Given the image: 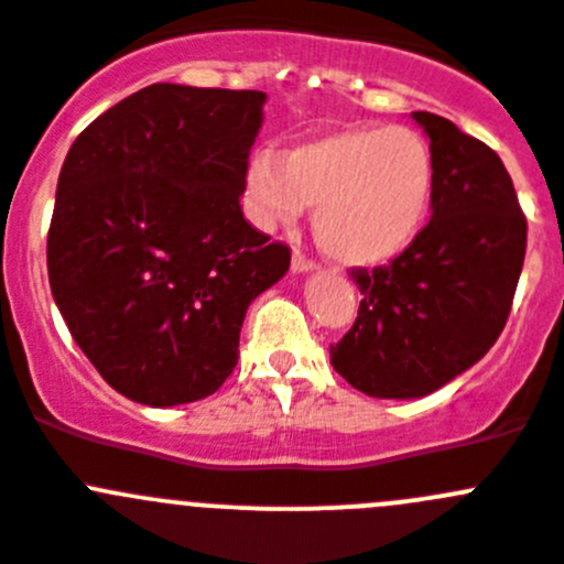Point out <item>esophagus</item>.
Segmentation results:
<instances>
[{
    "label": "esophagus",
    "instance_id": "34e87169",
    "mask_svg": "<svg viewBox=\"0 0 564 564\" xmlns=\"http://www.w3.org/2000/svg\"><path fill=\"white\" fill-rule=\"evenodd\" d=\"M314 267H317V261H312V258L303 256L300 250L292 256V270L294 272H308V270H314Z\"/></svg>",
    "mask_w": 564,
    "mask_h": 564
}]
</instances>
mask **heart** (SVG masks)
<instances>
[{"instance_id": "1", "label": "heart", "mask_w": 564, "mask_h": 564, "mask_svg": "<svg viewBox=\"0 0 564 564\" xmlns=\"http://www.w3.org/2000/svg\"><path fill=\"white\" fill-rule=\"evenodd\" d=\"M436 163L423 133L403 124L350 128L283 155L261 152L245 197L261 225L292 223L314 205L317 245L345 267H378L401 256L429 219Z\"/></svg>"}]
</instances>
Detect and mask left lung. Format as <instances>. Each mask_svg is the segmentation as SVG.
Listing matches in <instances>:
<instances>
[{
	"instance_id": "obj_1",
	"label": "left lung",
	"mask_w": 564,
	"mask_h": 564,
	"mask_svg": "<svg viewBox=\"0 0 564 564\" xmlns=\"http://www.w3.org/2000/svg\"><path fill=\"white\" fill-rule=\"evenodd\" d=\"M436 163L431 223L389 264L354 267L361 303L330 365L370 398H423L496 345L525 258V214L484 141L417 110Z\"/></svg>"
}]
</instances>
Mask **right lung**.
I'll return each instance as SVG.
<instances>
[{
    "label": "right lung",
    "mask_w": 564,
    "mask_h": 564,
    "mask_svg": "<svg viewBox=\"0 0 564 564\" xmlns=\"http://www.w3.org/2000/svg\"><path fill=\"white\" fill-rule=\"evenodd\" d=\"M264 99L155 83L97 116L63 161L46 236L52 297L130 401L217 392L247 306L289 270V245L239 205Z\"/></svg>",
    "instance_id": "obj_1"
}]
</instances>
